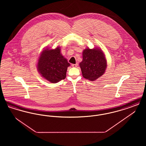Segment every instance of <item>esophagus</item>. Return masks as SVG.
Here are the masks:
<instances>
[{
	"label": "esophagus",
	"mask_w": 146,
	"mask_h": 146,
	"mask_svg": "<svg viewBox=\"0 0 146 146\" xmlns=\"http://www.w3.org/2000/svg\"><path fill=\"white\" fill-rule=\"evenodd\" d=\"M78 63H76V64H72V66L73 67H76L78 66Z\"/></svg>",
	"instance_id": "obj_1"
}]
</instances>
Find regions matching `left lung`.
Instances as JSON below:
<instances>
[{"instance_id":"obj_1","label":"left lung","mask_w":146,"mask_h":146,"mask_svg":"<svg viewBox=\"0 0 146 146\" xmlns=\"http://www.w3.org/2000/svg\"><path fill=\"white\" fill-rule=\"evenodd\" d=\"M84 78L94 81L102 76L107 67L104 53L98 48L84 50L83 61L79 63Z\"/></svg>"}]
</instances>
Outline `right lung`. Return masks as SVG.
Instances as JSON below:
<instances>
[{"mask_svg": "<svg viewBox=\"0 0 146 146\" xmlns=\"http://www.w3.org/2000/svg\"><path fill=\"white\" fill-rule=\"evenodd\" d=\"M70 64L60 52V47L45 49L41 53L37 68L44 78L52 83H57L66 77Z\"/></svg>", "mask_w": 146, "mask_h": 146, "instance_id": "right-lung-1", "label": "right lung"}]
</instances>
